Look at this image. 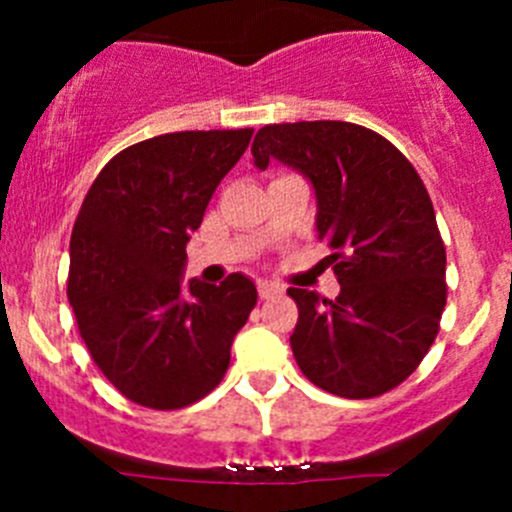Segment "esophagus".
Listing matches in <instances>:
<instances>
[{
    "mask_svg": "<svg viewBox=\"0 0 512 512\" xmlns=\"http://www.w3.org/2000/svg\"><path fill=\"white\" fill-rule=\"evenodd\" d=\"M259 295H261V300H269V297H274V295H282V287H279V284H274V282H264V279H261Z\"/></svg>",
    "mask_w": 512,
    "mask_h": 512,
    "instance_id": "obj_1",
    "label": "esophagus"
}]
</instances>
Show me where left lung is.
<instances>
[{"label":"left lung","mask_w":512,"mask_h":512,"mask_svg":"<svg viewBox=\"0 0 512 512\" xmlns=\"http://www.w3.org/2000/svg\"><path fill=\"white\" fill-rule=\"evenodd\" d=\"M253 164L295 169L315 189V230L341 292L289 287V336L302 374L330 395L364 400L418 369L446 305V248L418 171L390 140L354 122L266 125Z\"/></svg>","instance_id":"left-lung-1"}]
</instances>
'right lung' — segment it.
<instances>
[{
	"label": "right lung",
	"mask_w": 512,
	"mask_h": 512,
	"mask_svg": "<svg viewBox=\"0 0 512 512\" xmlns=\"http://www.w3.org/2000/svg\"><path fill=\"white\" fill-rule=\"evenodd\" d=\"M251 128L184 130L117 153L81 202L71 233L69 302L94 364L128 400L179 410L225 377L256 284H184L189 235L202 225Z\"/></svg>",
	"instance_id": "right-lung-1"
}]
</instances>
